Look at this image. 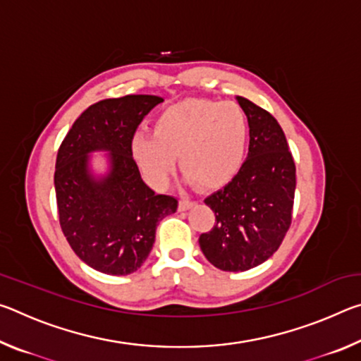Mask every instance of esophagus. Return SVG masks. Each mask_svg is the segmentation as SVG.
<instances>
[{
    "mask_svg": "<svg viewBox=\"0 0 361 361\" xmlns=\"http://www.w3.org/2000/svg\"><path fill=\"white\" fill-rule=\"evenodd\" d=\"M195 204V200L189 199V197H181L180 199V210H188L189 207H192Z\"/></svg>",
    "mask_w": 361,
    "mask_h": 361,
    "instance_id": "34e87169",
    "label": "esophagus"
}]
</instances>
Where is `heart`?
<instances>
[{
    "label": "heart",
    "instance_id": "obj_1",
    "mask_svg": "<svg viewBox=\"0 0 361 361\" xmlns=\"http://www.w3.org/2000/svg\"><path fill=\"white\" fill-rule=\"evenodd\" d=\"M248 137V116L239 105L186 99L157 114L154 132L133 133L132 154L156 188L167 185L176 152L188 178L197 186L216 188L239 172Z\"/></svg>",
    "mask_w": 361,
    "mask_h": 361
}]
</instances>
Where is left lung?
I'll use <instances>...</instances> for the list:
<instances>
[{
    "instance_id": "left-lung-1",
    "label": "left lung",
    "mask_w": 361,
    "mask_h": 361,
    "mask_svg": "<svg viewBox=\"0 0 361 361\" xmlns=\"http://www.w3.org/2000/svg\"><path fill=\"white\" fill-rule=\"evenodd\" d=\"M237 102L250 121L248 156L237 175L204 202L215 226L199 245L213 266L242 272L271 258L293 219L296 166L282 127L271 113L243 97Z\"/></svg>"
}]
</instances>
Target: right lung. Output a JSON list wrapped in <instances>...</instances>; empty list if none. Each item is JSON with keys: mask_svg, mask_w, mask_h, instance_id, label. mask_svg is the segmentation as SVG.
I'll use <instances>...</instances> for the list:
<instances>
[{"mask_svg": "<svg viewBox=\"0 0 361 361\" xmlns=\"http://www.w3.org/2000/svg\"><path fill=\"white\" fill-rule=\"evenodd\" d=\"M161 102L156 95L97 102L75 121L57 152L60 228L78 258L108 276L142 267L159 221L178 209L173 195L156 194L146 185L132 156L133 133ZM97 149L112 151V172L99 182L87 170V154Z\"/></svg>", "mask_w": 361, "mask_h": 361, "instance_id": "add662e5", "label": "right lung"}]
</instances>
